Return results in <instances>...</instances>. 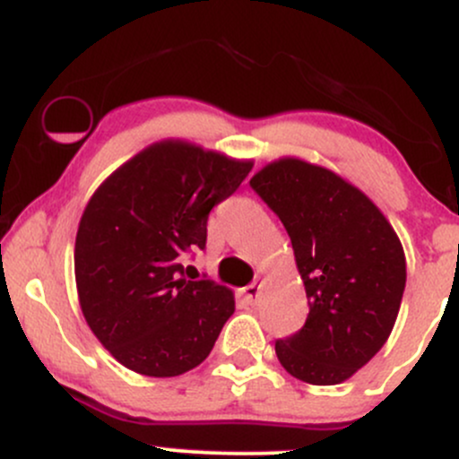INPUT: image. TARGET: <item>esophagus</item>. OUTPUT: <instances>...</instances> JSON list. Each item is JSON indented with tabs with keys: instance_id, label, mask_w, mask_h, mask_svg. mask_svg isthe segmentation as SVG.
<instances>
[{
	"instance_id": "1",
	"label": "esophagus",
	"mask_w": 459,
	"mask_h": 459,
	"mask_svg": "<svg viewBox=\"0 0 459 459\" xmlns=\"http://www.w3.org/2000/svg\"><path fill=\"white\" fill-rule=\"evenodd\" d=\"M241 293H244V298L247 299V302H255L256 298H259V287H256V282L247 284V287L241 289Z\"/></svg>"
}]
</instances>
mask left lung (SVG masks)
Here are the masks:
<instances>
[{"mask_svg": "<svg viewBox=\"0 0 459 459\" xmlns=\"http://www.w3.org/2000/svg\"><path fill=\"white\" fill-rule=\"evenodd\" d=\"M250 187L281 218L308 298L307 324L276 341L278 360L302 382H345L382 350L397 319L399 237L360 189L302 160L270 163Z\"/></svg>", "mask_w": 459, "mask_h": 459, "instance_id": "obj_1", "label": "left lung"}]
</instances>
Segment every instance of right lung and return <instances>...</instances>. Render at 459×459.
Masks as SVG:
<instances>
[{
  "label": "right lung",
  "instance_id": "add662e5",
  "mask_svg": "<svg viewBox=\"0 0 459 459\" xmlns=\"http://www.w3.org/2000/svg\"><path fill=\"white\" fill-rule=\"evenodd\" d=\"M250 170V161L160 142L94 192L75 239L77 293L94 336L120 365L175 377L213 350L235 313L233 293L207 278L189 281L194 267L183 259L204 250L209 213Z\"/></svg>",
  "mask_w": 459,
  "mask_h": 459
}]
</instances>
